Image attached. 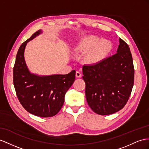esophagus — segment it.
I'll use <instances>...</instances> for the list:
<instances>
[{"label": "esophagus", "instance_id": "obj_1", "mask_svg": "<svg viewBox=\"0 0 149 149\" xmlns=\"http://www.w3.org/2000/svg\"><path fill=\"white\" fill-rule=\"evenodd\" d=\"M75 76L77 78H80V77H82V74H81V73L80 72L77 71V72H76V73H75Z\"/></svg>", "mask_w": 149, "mask_h": 149}]
</instances>
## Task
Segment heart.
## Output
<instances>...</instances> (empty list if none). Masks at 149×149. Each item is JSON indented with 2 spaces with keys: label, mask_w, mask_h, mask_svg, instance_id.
<instances>
[{
  "label": "heart",
  "mask_w": 149,
  "mask_h": 149,
  "mask_svg": "<svg viewBox=\"0 0 149 149\" xmlns=\"http://www.w3.org/2000/svg\"><path fill=\"white\" fill-rule=\"evenodd\" d=\"M111 49L110 42L96 36L88 35L75 46L74 53L77 56L85 53L84 62L89 65H96L107 58Z\"/></svg>",
  "instance_id": "heart-1"
}]
</instances>
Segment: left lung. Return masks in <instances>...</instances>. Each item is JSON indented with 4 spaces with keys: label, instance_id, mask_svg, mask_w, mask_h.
I'll return each instance as SVG.
<instances>
[{
    "label": "left lung",
    "instance_id": "1",
    "mask_svg": "<svg viewBox=\"0 0 149 149\" xmlns=\"http://www.w3.org/2000/svg\"><path fill=\"white\" fill-rule=\"evenodd\" d=\"M117 53L96 65L82 67L86 96L93 111L108 115L123 108L134 83V67L128 45L120 38Z\"/></svg>",
    "mask_w": 149,
    "mask_h": 149
}]
</instances>
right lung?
Returning a JSON list of instances; mask_svg holds the SVG:
<instances>
[{"label": "right lung", "instance_id": "1", "mask_svg": "<svg viewBox=\"0 0 149 149\" xmlns=\"http://www.w3.org/2000/svg\"><path fill=\"white\" fill-rule=\"evenodd\" d=\"M42 33L38 30L18 49L13 68V82L19 101L28 112L40 117H52L59 112L65 95L75 79V70L66 75L41 76L29 72L24 60L28 42Z\"/></svg>", "mask_w": 149, "mask_h": 149}]
</instances>
